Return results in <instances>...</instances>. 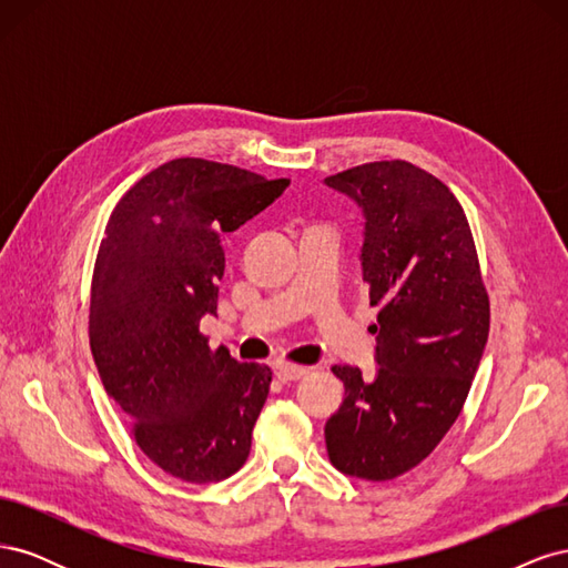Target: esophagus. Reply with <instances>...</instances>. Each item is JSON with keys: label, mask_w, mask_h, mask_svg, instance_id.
Masks as SVG:
<instances>
[{"label": "esophagus", "mask_w": 568, "mask_h": 568, "mask_svg": "<svg viewBox=\"0 0 568 568\" xmlns=\"http://www.w3.org/2000/svg\"><path fill=\"white\" fill-rule=\"evenodd\" d=\"M274 369H277L280 382H296V379H303V376L307 374V367L291 365V363H277L274 365Z\"/></svg>", "instance_id": "34e87169"}]
</instances>
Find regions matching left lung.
<instances>
[{"label":"left lung","instance_id":"obj_1","mask_svg":"<svg viewBox=\"0 0 568 568\" xmlns=\"http://www.w3.org/2000/svg\"><path fill=\"white\" fill-rule=\"evenodd\" d=\"M365 215L363 280L379 307L374 379L334 365L343 382L324 426L343 474L390 480L434 453L459 417L490 329V301L459 201L407 161H374L324 180Z\"/></svg>","mask_w":568,"mask_h":568}]
</instances>
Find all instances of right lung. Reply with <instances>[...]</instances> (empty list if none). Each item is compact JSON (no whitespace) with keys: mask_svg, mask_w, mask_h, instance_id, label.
<instances>
[{"mask_svg":"<svg viewBox=\"0 0 568 568\" xmlns=\"http://www.w3.org/2000/svg\"><path fill=\"white\" fill-rule=\"evenodd\" d=\"M288 180L203 159L151 170L118 201L92 274L90 346L142 453L186 484L244 467L267 400V365L213 351L222 234L265 211Z\"/></svg>","mask_w":568,"mask_h":568,"instance_id":"1","label":"right lung"}]
</instances>
